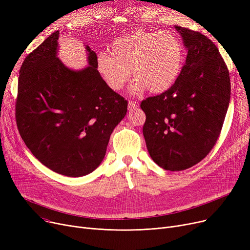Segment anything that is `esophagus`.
I'll list each match as a JSON object with an SVG mask.
<instances>
[{
	"label": "esophagus",
	"instance_id": "esophagus-1",
	"mask_svg": "<svg viewBox=\"0 0 250 250\" xmlns=\"http://www.w3.org/2000/svg\"><path fill=\"white\" fill-rule=\"evenodd\" d=\"M137 107H139V105H138L137 102H135V101H129L128 102V109L129 110H134Z\"/></svg>",
	"mask_w": 250,
	"mask_h": 250
}]
</instances>
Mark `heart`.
<instances>
[{"label": "heart", "mask_w": 250, "mask_h": 250, "mask_svg": "<svg viewBox=\"0 0 250 250\" xmlns=\"http://www.w3.org/2000/svg\"><path fill=\"white\" fill-rule=\"evenodd\" d=\"M183 49L179 39L170 32L135 30L117 38L108 51L98 56L96 68L103 82L121 91L130 76L135 95L145 90L162 93L171 87L180 73Z\"/></svg>", "instance_id": "obj_1"}]
</instances>
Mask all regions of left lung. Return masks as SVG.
<instances>
[{
  "mask_svg": "<svg viewBox=\"0 0 250 250\" xmlns=\"http://www.w3.org/2000/svg\"><path fill=\"white\" fill-rule=\"evenodd\" d=\"M188 48L175 83L141 103L143 135L153 161L180 171L202 161L216 144L230 102L227 65L217 46L200 32L175 26Z\"/></svg>",
  "mask_w": 250,
  "mask_h": 250,
  "instance_id": "left-lung-1",
  "label": "left lung"
}]
</instances>
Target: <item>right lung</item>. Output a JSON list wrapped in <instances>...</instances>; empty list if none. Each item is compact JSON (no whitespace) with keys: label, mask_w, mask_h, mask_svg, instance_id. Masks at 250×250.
<instances>
[{"label":"right lung","mask_w":250,"mask_h":250,"mask_svg":"<svg viewBox=\"0 0 250 250\" xmlns=\"http://www.w3.org/2000/svg\"><path fill=\"white\" fill-rule=\"evenodd\" d=\"M59 31L24 60L19 72L16 122L35 158L59 174L80 177L102 162L127 101L108 88L88 45V67L68 68L58 58Z\"/></svg>","instance_id":"right-lung-1"}]
</instances>
